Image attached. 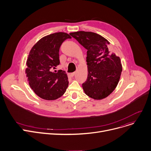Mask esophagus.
<instances>
[{"label":"esophagus","instance_id":"34e87169","mask_svg":"<svg viewBox=\"0 0 151 151\" xmlns=\"http://www.w3.org/2000/svg\"><path fill=\"white\" fill-rule=\"evenodd\" d=\"M75 75V72H73V73H70L69 75H70V77H73Z\"/></svg>","mask_w":151,"mask_h":151}]
</instances>
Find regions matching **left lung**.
Here are the masks:
<instances>
[{
  "mask_svg": "<svg viewBox=\"0 0 151 151\" xmlns=\"http://www.w3.org/2000/svg\"><path fill=\"white\" fill-rule=\"evenodd\" d=\"M87 51L88 78L83 84L87 96L95 100L108 97L116 88L122 70L119 57L108 49L109 42L92 32L70 33Z\"/></svg>",
  "mask_w": 151,
  "mask_h": 151,
  "instance_id": "obj_1",
  "label": "left lung"
}]
</instances>
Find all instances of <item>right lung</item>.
Here are the masks:
<instances>
[{
  "mask_svg": "<svg viewBox=\"0 0 151 151\" xmlns=\"http://www.w3.org/2000/svg\"><path fill=\"white\" fill-rule=\"evenodd\" d=\"M71 37L65 32H56L42 38L32 47L27 59L26 74L30 88L40 98L56 100L62 96L68 86L64 71H52L59 65L62 43Z\"/></svg>",
  "mask_w": 151,
  "mask_h": 151,
  "instance_id": "right-lung-1",
  "label": "right lung"
}]
</instances>
